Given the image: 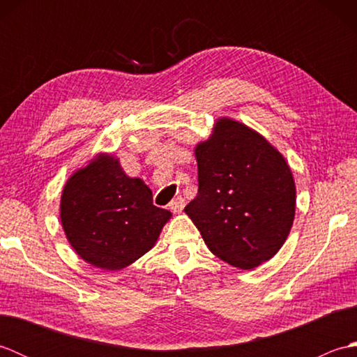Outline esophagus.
I'll return each instance as SVG.
<instances>
[{
	"mask_svg": "<svg viewBox=\"0 0 357 357\" xmlns=\"http://www.w3.org/2000/svg\"><path fill=\"white\" fill-rule=\"evenodd\" d=\"M184 207H185V201H184V198H181V196H178V198H174L169 204V208L173 211V213H179V211H183Z\"/></svg>",
	"mask_w": 357,
	"mask_h": 357,
	"instance_id": "esophagus-1",
	"label": "esophagus"
}]
</instances>
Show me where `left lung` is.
<instances>
[{
    "instance_id": "obj_1",
    "label": "left lung",
    "mask_w": 357,
    "mask_h": 357,
    "mask_svg": "<svg viewBox=\"0 0 357 357\" xmlns=\"http://www.w3.org/2000/svg\"><path fill=\"white\" fill-rule=\"evenodd\" d=\"M195 156L198 195L184 211L210 252L242 270L271 259L288 238L296 208L282 153L248 126L219 118Z\"/></svg>"
}]
</instances>
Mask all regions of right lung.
<instances>
[{"mask_svg": "<svg viewBox=\"0 0 357 357\" xmlns=\"http://www.w3.org/2000/svg\"><path fill=\"white\" fill-rule=\"evenodd\" d=\"M59 218L81 259L118 271L155 247L172 213L153 206L150 188L127 176L119 158L98 153L67 179Z\"/></svg>", "mask_w": 357, "mask_h": 357, "instance_id": "add662e5", "label": "right lung"}]
</instances>
